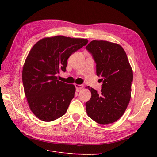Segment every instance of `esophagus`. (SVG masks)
<instances>
[{
  "instance_id": "34e87169",
  "label": "esophagus",
  "mask_w": 157,
  "mask_h": 157,
  "mask_svg": "<svg viewBox=\"0 0 157 157\" xmlns=\"http://www.w3.org/2000/svg\"><path fill=\"white\" fill-rule=\"evenodd\" d=\"M75 88H76V90H77V92H80V90H81L84 88V86L82 84H75Z\"/></svg>"
}]
</instances>
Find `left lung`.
<instances>
[{
    "label": "left lung",
    "instance_id": "1",
    "mask_svg": "<svg viewBox=\"0 0 157 157\" xmlns=\"http://www.w3.org/2000/svg\"><path fill=\"white\" fill-rule=\"evenodd\" d=\"M96 64V75L101 77V90L91 88L92 97L86 103L90 118L100 124L117 121L122 116L131 98L133 72L125 51L118 44L92 40L86 46Z\"/></svg>",
    "mask_w": 157,
    "mask_h": 157
}]
</instances>
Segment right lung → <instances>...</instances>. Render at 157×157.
<instances>
[{"label": "right lung", "mask_w": 157, "mask_h": 157, "mask_svg": "<svg viewBox=\"0 0 157 157\" xmlns=\"http://www.w3.org/2000/svg\"><path fill=\"white\" fill-rule=\"evenodd\" d=\"M88 42L63 36L44 38L33 46L23 65L22 80L31 111L50 122L62 117L75 96V87L58 80L65 72L67 59Z\"/></svg>", "instance_id": "1"}]
</instances>
